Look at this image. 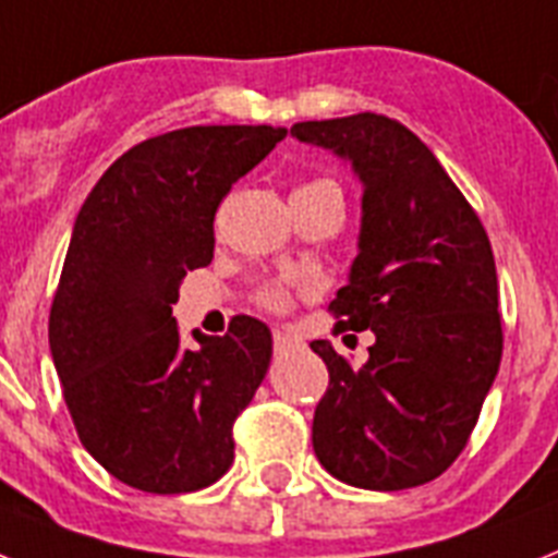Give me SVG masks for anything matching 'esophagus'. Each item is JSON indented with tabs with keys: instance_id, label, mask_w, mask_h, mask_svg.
I'll list each match as a JSON object with an SVG mask.
<instances>
[{
	"instance_id": "obj_1",
	"label": "esophagus",
	"mask_w": 558,
	"mask_h": 558,
	"mask_svg": "<svg viewBox=\"0 0 558 558\" xmlns=\"http://www.w3.org/2000/svg\"><path fill=\"white\" fill-rule=\"evenodd\" d=\"M294 347H301V343L294 341L289 332H275V352H289Z\"/></svg>"
}]
</instances>
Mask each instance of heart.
Instances as JSON below:
<instances>
[{
  "label": "heart",
  "mask_w": 558,
  "mask_h": 558,
  "mask_svg": "<svg viewBox=\"0 0 558 558\" xmlns=\"http://www.w3.org/2000/svg\"><path fill=\"white\" fill-rule=\"evenodd\" d=\"M264 303L269 306V310H287L289 306V294L287 289H280V287H269L264 292Z\"/></svg>",
  "instance_id": "1"
}]
</instances>
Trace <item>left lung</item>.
I'll return each mask as SVG.
<instances>
[{
	"mask_svg": "<svg viewBox=\"0 0 558 558\" xmlns=\"http://www.w3.org/2000/svg\"><path fill=\"white\" fill-rule=\"evenodd\" d=\"M292 137L352 166L361 183L357 257L329 310L338 329L375 335L347 364L329 341V389L312 447L338 482L407 490L450 468L501 361L499 278L482 220L436 154L381 114L294 122Z\"/></svg>",
	"mask_w": 558,
	"mask_h": 558,
	"instance_id": "8db88e82",
	"label": "left lung"
}]
</instances>
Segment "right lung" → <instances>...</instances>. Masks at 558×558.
Listing matches in <instances>:
<instances>
[{
    "label": "right lung",
    "mask_w": 558,
    "mask_h": 558,
    "mask_svg": "<svg viewBox=\"0 0 558 558\" xmlns=\"http://www.w3.org/2000/svg\"><path fill=\"white\" fill-rule=\"evenodd\" d=\"M287 129L192 125L129 148L74 220L48 320L68 412L85 450L129 487L192 493L234 461L232 424L271 361L264 320L183 347L171 303L215 257V211Z\"/></svg>",
    "instance_id": "1"
}]
</instances>
